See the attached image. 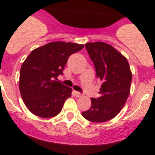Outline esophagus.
<instances>
[{"mask_svg":"<svg viewBox=\"0 0 155 155\" xmlns=\"http://www.w3.org/2000/svg\"><path fill=\"white\" fill-rule=\"evenodd\" d=\"M74 93H75V96H76V97H82V96H83V94H82V93H79V92L75 91Z\"/></svg>","mask_w":155,"mask_h":155,"instance_id":"34e87169","label":"esophagus"}]
</instances>
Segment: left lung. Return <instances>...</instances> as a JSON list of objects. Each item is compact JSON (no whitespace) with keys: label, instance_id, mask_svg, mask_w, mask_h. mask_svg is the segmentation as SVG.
Masks as SVG:
<instances>
[{"label":"left lung","instance_id":"left-lung-1","mask_svg":"<svg viewBox=\"0 0 155 155\" xmlns=\"http://www.w3.org/2000/svg\"><path fill=\"white\" fill-rule=\"evenodd\" d=\"M102 85L100 97L91 98V107L82 115L93 123L106 122L119 114L128 98L132 74L127 58L104 42L85 45Z\"/></svg>","mask_w":155,"mask_h":155}]
</instances>
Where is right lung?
Wrapping results in <instances>:
<instances>
[{
    "label": "right lung",
    "mask_w": 155,
    "mask_h": 155,
    "mask_svg": "<svg viewBox=\"0 0 155 155\" xmlns=\"http://www.w3.org/2000/svg\"><path fill=\"white\" fill-rule=\"evenodd\" d=\"M83 45L54 41L33 50L23 62L19 89L26 107L35 115L53 117L62 110L72 89L57 81L68 58L83 48Z\"/></svg>",
    "instance_id": "right-lung-1"
}]
</instances>
